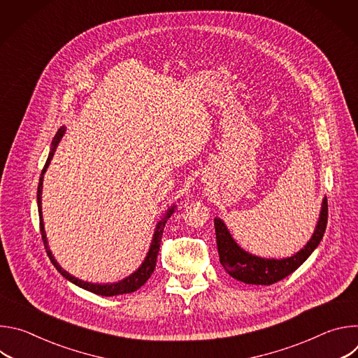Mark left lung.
Instances as JSON below:
<instances>
[{"label": "left lung", "mask_w": 358, "mask_h": 358, "mask_svg": "<svg viewBox=\"0 0 358 358\" xmlns=\"http://www.w3.org/2000/svg\"><path fill=\"white\" fill-rule=\"evenodd\" d=\"M327 198H323L322 211L319 215V221L316 229L310 238V241L304 245L293 257L282 258V259H266L259 258L257 255H252L243 250L229 234L227 225L222 220L215 218V234H217V246L220 253V262L224 269L236 280H241L248 285H272L276 283L290 273H293L306 259H308L312 252L317 248L320 241L323 239L326 225H327Z\"/></svg>", "instance_id": "left-lung-1"}]
</instances>
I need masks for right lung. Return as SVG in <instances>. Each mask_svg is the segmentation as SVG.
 Wrapping results in <instances>:
<instances>
[{
  "label": "right lung",
  "instance_id": "obj_1",
  "mask_svg": "<svg viewBox=\"0 0 358 358\" xmlns=\"http://www.w3.org/2000/svg\"><path fill=\"white\" fill-rule=\"evenodd\" d=\"M65 133V127H61L57 133V136L54 137V141H52V148H50L49 151V156H48V160L42 169V173H41V177H39V184H38V192H36V201H38V214H39V227H41V235H42V241H43V245H45V249H46V253L48 257L50 259V262H52V265L57 268V271L65 278L68 279L69 282L75 283L76 286L85 289V290H89L92 293H96V294H100V296H117V294H124V293H131V292H136L137 289H140L147 280L148 278L151 276V273L155 272L156 269V262H157V255H159V250H160V242H162V236H163V231H164V227H166V222L167 220L171 217V214L174 213L176 210V206H173L171 208L167 210L164 218L157 224L156 227V231H155V235H152V241H151V245H150V249L147 252V257L143 261V264L138 266V269L136 272H133L130 276L124 278L123 280H119L116 283H106V285H99V283H89V282H83L75 276H72L71 273H68L65 269H62V266L57 262V259L54 258L52 252H50L49 246H48V239H46V234H45V228H43V220H42V184H43V174L50 163V160H52L54 157V152L62 138Z\"/></svg>",
  "mask_w": 358,
  "mask_h": 358
}]
</instances>
